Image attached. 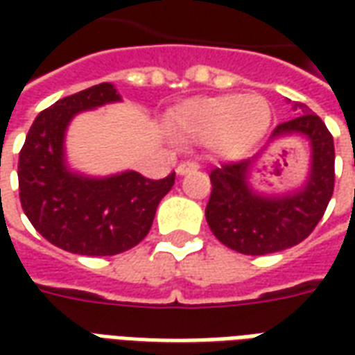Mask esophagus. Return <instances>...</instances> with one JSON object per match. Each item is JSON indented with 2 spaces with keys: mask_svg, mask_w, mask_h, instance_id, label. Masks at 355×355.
<instances>
[{
  "mask_svg": "<svg viewBox=\"0 0 355 355\" xmlns=\"http://www.w3.org/2000/svg\"><path fill=\"white\" fill-rule=\"evenodd\" d=\"M180 173H188V169H186L184 165H182V169H180Z\"/></svg>",
  "mask_w": 355,
  "mask_h": 355,
  "instance_id": "34e87169",
  "label": "esophagus"
}]
</instances>
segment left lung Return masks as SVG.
Wrapping results in <instances>:
<instances>
[{
  "label": "left lung",
  "mask_w": 355,
  "mask_h": 355,
  "mask_svg": "<svg viewBox=\"0 0 355 355\" xmlns=\"http://www.w3.org/2000/svg\"><path fill=\"white\" fill-rule=\"evenodd\" d=\"M112 83L70 94L43 110L19 155V196L28 220L53 245L76 254L108 257L139 245L175 177L148 178L127 169L85 177L68 167L66 129L72 117L119 102Z\"/></svg>",
  "instance_id": "left-lung-1"
}]
</instances>
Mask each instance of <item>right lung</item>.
Masks as SVG:
<instances>
[{
    "instance_id": "add662e5",
    "label": "right lung",
    "mask_w": 355,
    "mask_h": 355,
    "mask_svg": "<svg viewBox=\"0 0 355 355\" xmlns=\"http://www.w3.org/2000/svg\"><path fill=\"white\" fill-rule=\"evenodd\" d=\"M293 132L306 135L312 144L310 177L297 190L270 192L275 182L262 177L251 182L249 159L226 163L211 173L213 190L205 218L215 238L238 253L268 254L297 245L312 234L327 209L335 186L333 137L308 110L277 127L274 135ZM274 175H279V169Z\"/></svg>"
}]
</instances>
